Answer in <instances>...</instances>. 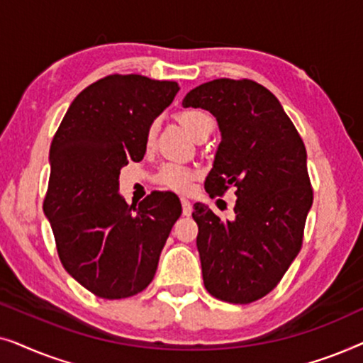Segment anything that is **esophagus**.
<instances>
[{
    "label": "esophagus",
    "instance_id": "34e87169",
    "mask_svg": "<svg viewBox=\"0 0 363 363\" xmlns=\"http://www.w3.org/2000/svg\"><path fill=\"white\" fill-rule=\"evenodd\" d=\"M182 210H183V215H185V216L191 215L193 206H191L190 200H186V198H182Z\"/></svg>",
    "mask_w": 363,
    "mask_h": 363
}]
</instances>
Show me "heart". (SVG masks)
I'll return each instance as SVG.
<instances>
[{
  "label": "heart",
  "instance_id": "1",
  "mask_svg": "<svg viewBox=\"0 0 363 363\" xmlns=\"http://www.w3.org/2000/svg\"><path fill=\"white\" fill-rule=\"evenodd\" d=\"M211 121L210 116L201 111H183L178 113V122L182 123V127L190 133L193 138L198 137V133L201 132V128L205 127V123ZM155 123L148 128L147 132V143H152L153 137H155ZM195 170L191 168L183 167L180 163H168L160 170V180L163 185L172 188L175 191H186L191 185V180L195 178Z\"/></svg>",
  "mask_w": 363,
  "mask_h": 363
}]
</instances>
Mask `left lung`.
Wrapping results in <instances>:
<instances>
[{
    "instance_id": "1",
    "label": "left lung",
    "mask_w": 363,
    "mask_h": 363,
    "mask_svg": "<svg viewBox=\"0 0 363 363\" xmlns=\"http://www.w3.org/2000/svg\"><path fill=\"white\" fill-rule=\"evenodd\" d=\"M183 107L205 108L221 132L205 188L235 186V218L195 203L203 282L216 299L250 304L271 292L299 255L312 188L307 153L281 102L250 79H215L191 89Z\"/></svg>"
}]
</instances>
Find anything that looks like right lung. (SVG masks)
<instances>
[{
    "label": "right lung",
    "instance_id": "right-lung-1",
    "mask_svg": "<svg viewBox=\"0 0 363 363\" xmlns=\"http://www.w3.org/2000/svg\"><path fill=\"white\" fill-rule=\"evenodd\" d=\"M178 91L173 81L107 76L74 99L52 138L44 215L64 269L104 299L150 284L182 215L175 193L153 191L138 206L118 193L121 170L142 160L148 128Z\"/></svg>",
    "mask_w": 363,
    "mask_h": 363
}]
</instances>
